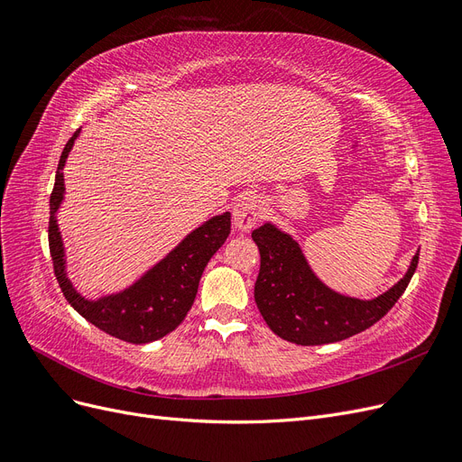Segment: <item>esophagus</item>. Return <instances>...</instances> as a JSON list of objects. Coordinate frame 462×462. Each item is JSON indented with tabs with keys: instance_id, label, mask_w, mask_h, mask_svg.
Here are the masks:
<instances>
[{
	"instance_id": "1",
	"label": "esophagus",
	"mask_w": 462,
	"mask_h": 462,
	"mask_svg": "<svg viewBox=\"0 0 462 462\" xmlns=\"http://www.w3.org/2000/svg\"><path fill=\"white\" fill-rule=\"evenodd\" d=\"M262 214V200L254 192H245L236 199L233 206V223L236 229L250 231L253 229Z\"/></svg>"
}]
</instances>
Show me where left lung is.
<instances>
[{
    "label": "left lung",
    "instance_id": "left-lung-1",
    "mask_svg": "<svg viewBox=\"0 0 462 462\" xmlns=\"http://www.w3.org/2000/svg\"><path fill=\"white\" fill-rule=\"evenodd\" d=\"M260 250L254 300L265 324L279 337L297 345H326L368 329L382 319L407 289L416 272L418 253L407 273L372 300L341 295L321 283L299 243L273 223L253 231Z\"/></svg>",
    "mask_w": 462,
    "mask_h": 462
}]
</instances>
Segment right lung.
I'll return each mask as SVG.
<instances>
[{
	"mask_svg": "<svg viewBox=\"0 0 462 462\" xmlns=\"http://www.w3.org/2000/svg\"><path fill=\"white\" fill-rule=\"evenodd\" d=\"M79 133L80 129L61 152L50 197L48 241L55 277L67 302L97 329L134 345L158 341L171 333L190 310L204 268L231 233V214L204 221L131 287L96 300L85 299L67 277L65 248L58 226V209L65 199L63 167Z\"/></svg>",
	"mask_w": 462,
	"mask_h": 462,
	"instance_id": "add662e5",
	"label": "right lung"
}]
</instances>
